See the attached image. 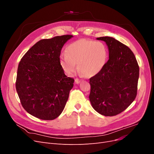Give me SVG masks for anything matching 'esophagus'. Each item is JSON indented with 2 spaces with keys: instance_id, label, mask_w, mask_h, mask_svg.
<instances>
[{
  "instance_id": "esophagus-1",
  "label": "esophagus",
  "mask_w": 154,
  "mask_h": 154,
  "mask_svg": "<svg viewBox=\"0 0 154 154\" xmlns=\"http://www.w3.org/2000/svg\"><path fill=\"white\" fill-rule=\"evenodd\" d=\"M80 79H78V78H76V79H75V83H77V84H78V83H80Z\"/></svg>"
}]
</instances>
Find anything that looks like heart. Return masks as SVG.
Returning <instances> with one entry per match:
<instances>
[{
  "mask_svg": "<svg viewBox=\"0 0 154 154\" xmlns=\"http://www.w3.org/2000/svg\"><path fill=\"white\" fill-rule=\"evenodd\" d=\"M66 55L60 57V64L67 75L72 76L78 69L87 77L99 73L105 64L107 53L100 42L81 39L69 44Z\"/></svg>",
  "mask_w": 154,
  "mask_h": 154,
  "instance_id": "obj_1",
  "label": "heart"
}]
</instances>
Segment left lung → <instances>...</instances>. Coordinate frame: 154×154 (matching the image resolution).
<instances>
[{
  "mask_svg": "<svg viewBox=\"0 0 154 154\" xmlns=\"http://www.w3.org/2000/svg\"><path fill=\"white\" fill-rule=\"evenodd\" d=\"M96 39L108 46L109 59L101 71L90 78L89 100L100 114L114 116L122 112L136 98L139 68L127 45L112 37Z\"/></svg>",
  "mask_w": 154,
  "mask_h": 154,
  "instance_id": "1",
  "label": "left lung"
}]
</instances>
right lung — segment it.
Segmentation results:
<instances>
[{
  "label": "right lung",
  "instance_id": "add662e5",
  "mask_svg": "<svg viewBox=\"0 0 154 154\" xmlns=\"http://www.w3.org/2000/svg\"><path fill=\"white\" fill-rule=\"evenodd\" d=\"M72 35L42 39L31 47L18 64L16 90L27 112L43 120L61 114L73 87L60 64L62 48Z\"/></svg>",
  "mask_w": 154,
  "mask_h": 154
}]
</instances>
